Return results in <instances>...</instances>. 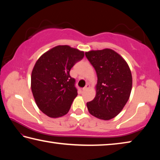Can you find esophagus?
<instances>
[{
    "mask_svg": "<svg viewBox=\"0 0 160 160\" xmlns=\"http://www.w3.org/2000/svg\"><path fill=\"white\" fill-rule=\"evenodd\" d=\"M90 88V85H88H88H85V88H83V89H82V91H83V92H85V91H86L87 90H88V89Z\"/></svg>",
    "mask_w": 160,
    "mask_h": 160,
    "instance_id": "34e87169",
    "label": "esophagus"
}]
</instances>
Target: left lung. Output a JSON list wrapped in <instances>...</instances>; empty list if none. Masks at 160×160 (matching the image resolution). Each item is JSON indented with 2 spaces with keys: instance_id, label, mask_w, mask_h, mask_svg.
<instances>
[{
  "instance_id": "obj_1",
  "label": "left lung",
  "mask_w": 160,
  "mask_h": 160,
  "mask_svg": "<svg viewBox=\"0 0 160 160\" xmlns=\"http://www.w3.org/2000/svg\"><path fill=\"white\" fill-rule=\"evenodd\" d=\"M85 56L96 70L97 94L87 103L89 112L102 120L114 118L129 99L132 75L126 61L109 48L90 51Z\"/></svg>"
}]
</instances>
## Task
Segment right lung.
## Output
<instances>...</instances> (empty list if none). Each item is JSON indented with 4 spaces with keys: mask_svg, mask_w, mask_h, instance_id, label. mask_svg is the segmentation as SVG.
I'll use <instances>...</instances> for the list:
<instances>
[{
    "mask_svg": "<svg viewBox=\"0 0 160 160\" xmlns=\"http://www.w3.org/2000/svg\"><path fill=\"white\" fill-rule=\"evenodd\" d=\"M84 52L69 46H57L38 59L32 72L31 88L39 109L51 118L66 115L78 95L70 70Z\"/></svg>",
    "mask_w": 160,
    "mask_h": 160,
    "instance_id": "obj_1",
    "label": "right lung"
}]
</instances>
